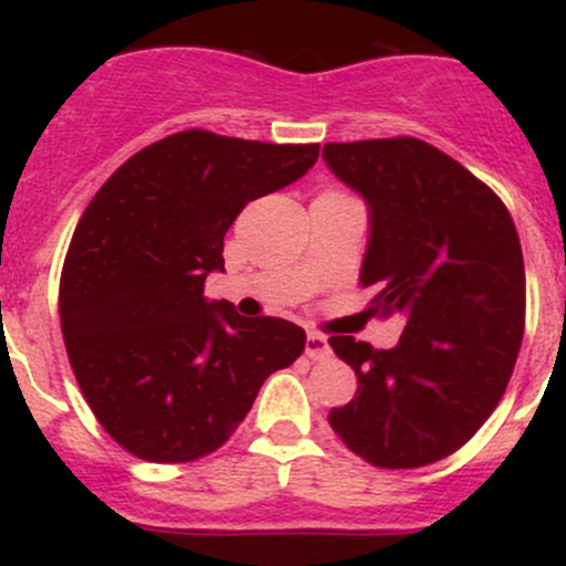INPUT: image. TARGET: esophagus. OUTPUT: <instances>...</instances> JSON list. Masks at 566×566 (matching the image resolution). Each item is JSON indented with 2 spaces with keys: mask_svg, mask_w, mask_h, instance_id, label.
Segmentation results:
<instances>
[{
  "mask_svg": "<svg viewBox=\"0 0 566 566\" xmlns=\"http://www.w3.org/2000/svg\"><path fill=\"white\" fill-rule=\"evenodd\" d=\"M305 356L314 361H327L329 356H333V348H329L327 337L316 335V333H311L308 337H305Z\"/></svg>",
  "mask_w": 566,
  "mask_h": 566,
  "instance_id": "esophagus-1",
  "label": "esophagus"
}]
</instances>
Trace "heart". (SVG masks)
Instances as JSON below:
<instances>
[{
  "label": "heart",
  "instance_id": "1",
  "mask_svg": "<svg viewBox=\"0 0 566 566\" xmlns=\"http://www.w3.org/2000/svg\"><path fill=\"white\" fill-rule=\"evenodd\" d=\"M322 193H343V191H337V188H327V191H322Z\"/></svg>",
  "mask_w": 566,
  "mask_h": 566
}]
</instances>
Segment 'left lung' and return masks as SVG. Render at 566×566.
<instances>
[{
    "label": "left lung",
    "mask_w": 566,
    "mask_h": 566,
    "mask_svg": "<svg viewBox=\"0 0 566 566\" xmlns=\"http://www.w3.org/2000/svg\"><path fill=\"white\" fill-rule=\"evenodd\" d=\"M322 157L369 205V308L407 319L388 350L329 337L359 386L327 420L375 469L431 465L484 426L516 365L527 308L516 226L484 180L426 140L327 143Z\"/></svg>",
    "instance_id": "8db88e82"
}]
</instances>
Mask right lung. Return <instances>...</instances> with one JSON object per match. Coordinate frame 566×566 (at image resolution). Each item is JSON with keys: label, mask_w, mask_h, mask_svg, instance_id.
I'll use <instances>...</instances> for the list:
<instances>
[{"label": "right lung", "mask_w": 566, "mask_h": 566, "mask_svg": "<svg viewBox=\"0 0 566 566\" xmlns=\"http://www.w3.org/2000/svg\"><path fill=\"white\" fill-rule=\"evenodd\" d=\"M319 143L184 129L140 148L87 205L61 271L66 354L97 423L129 454L191 463L231 439L297 324L207 303L223 237L252 199L305 175Z\"/></svg>", "instance_id": "add662e5"}]
</instances>
